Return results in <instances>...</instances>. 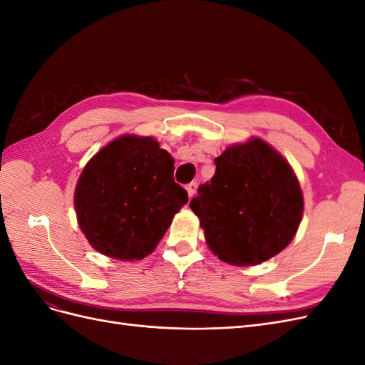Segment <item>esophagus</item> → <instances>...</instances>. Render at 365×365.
<instances>
[{
    "instance_id": "esophagus-1",
    "label": "esophagus",
    "mask_w": 365,
    "mask_h": 365,
    "mask_svg": "<svg viewBox=\"0 0 365 365\" xmlns=\"http://www.w3.org/2000/svg\"><path fill=\"white\" fill-rule=\"evenodd\" d=\"M187 192H189V196L190 197H193L195 196V193H196V182H190V184H187Z\"/></svg>"
}]
</instances>
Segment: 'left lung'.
Instances as JSON below:
<instances>
[{
    "label": "left lung",
    "instance_id": "1",
    "mask_svg": "<svg viewBox=\"0 0 365 365\" xmlns=\"http://www.w3.org/2000/svg\"><path fill=\"white\" fill-rule=\"evenodd\" d=\"M215 164V176L197 187L190 208L216 256L245 267L288 247L300 225L303 195L280 153L254 138L230 146Z\"/></svg>",
    "mask_w": 365,
    "mask_h": 365
}]
</instances>
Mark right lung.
<instances>
[{"mask_svg": "<svg viewBox=\"0 0 365 365\" xmlns=\"http://www.w3.org/2000/svg\"><path fill=\"white\" fill-rule=\"evenodd\" d=\"M173 158L150 137H120L85 165L74 193L79 227L98 252L146 257L189 195L173 180Z\"/></svg>", "mask_w": 365, "mask_h": 365, "instance_id": "right-lung-1", "label": "right lung"}]
</instances>
